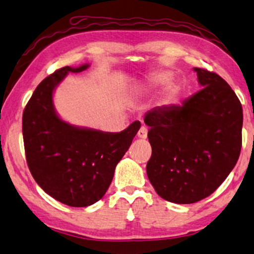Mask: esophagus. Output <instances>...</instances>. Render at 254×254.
<instances>
[{"instance_id":"esophagus-1","label":"esophagus","mask_w":254,"mask_h":254,"mask_svg":"<svg viewBox=\"0 0 254 254\" xmlns=\"http://www.w3.org/2000/svg\"><path fill=\"white\" fill-rule=\"evenodd\" d=\"M147 133H148V129L146 126H141L139 128V130H138L137 132V136L141 138V139H146L147 138Z\"/></svg>"}]
</instances>
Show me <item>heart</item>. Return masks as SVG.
<instances>
[{
    "instance_id": "b5f03b06",
    "label": "heart",
    "mask_w": 254,
    "mask_h": 254,
    "mask_svg": "<svg viewBox=\"0 0 254 254\" xmlns=\"http://www.w3.org/2000/svg\"><path fill=\"white\" fill-rule=\"evenodd\" d=\"M170 77H171V75L169 73H160V74L155 76L152 82H154L155 85H161V84H165L166 82H168ZM176 93H177L176 86H170L168 89V99H171L172 97H174Z\"/></svg>"
}]
</instances>
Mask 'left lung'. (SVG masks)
<instances>
[{
    "instance_id": "1",
    "label": "left lung",
    "mask_w": 254,
    "mask_h": 254,
    "mask_svg": "<svg viewBox=\"0 0 254 254\" xmlns=\"http://www.w3.org/2000/svg\"><path fill=\"white\" fill-rule=\"evenodd\" d=\"M202 88L183 104L156 107L143 122L150 129L148 179L162 199L194 203L218 189L240 156L242 106L213 71L195 67Z\"/></svg>"
}]
</instances>
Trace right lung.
Masks as SVG:
<instances>
[{"label": "right lung", "mask_w": 254, "mask_h": 254, "mask_svg": "<svg viewBox=\"0 0 254 254\" xmlns=\"http://www.w3.org/2000/svg\"><path fill=\"white\" fill-rule=\"evenodd\" d=\"M88 67L65 66L43 79L23 112L26 162L47 194L70 207H87L106 193L115 168L140 128L135 122L121 132L71 126L57 116L53 92L68 73Z\"/></svg>", "instance_id": "add662e5"}]
</instances>
